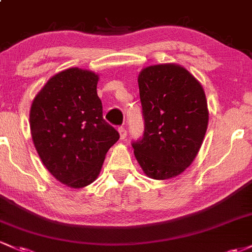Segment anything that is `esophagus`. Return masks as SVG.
<instances>
[{
	"label": "esophagus",
	"mask_w": 252,
	"mask_h": 252,
	"mask_svg": "<svg viewBox=\"0 0 252 252\" xmlns=\"http://www.w3.org/2000/svg\"><path fill=\"white\" fill-rule=\"evenodd\" d=\"M118 132H120V139L121 140H124L126 137V128H123V126H121V128H118Z\"/></svg>",
	"instance_id": "obj_1"
}]
</instances>
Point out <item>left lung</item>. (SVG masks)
Listing matches in <instances>:
<instances>
[{
  "label": "left lung",
  "mask_w": 252,
  "mask_h": 252,
  "mask_svg": "<svg viewBox=\"0 0 252 252\" xmlns=\"http://www.w3.org/2000/svg\"><path fill=\"white\" fill-rule=\"evenodd\" d=\"M145 132L132 143L145 175L165 181L183 173L202 146L209 112L202 85L175 63L149 65L137 77Z\"/></svg>",
  "instance_id": "1"
}]
</instances>
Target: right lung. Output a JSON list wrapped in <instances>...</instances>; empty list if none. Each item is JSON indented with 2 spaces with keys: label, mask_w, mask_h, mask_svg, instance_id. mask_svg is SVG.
I'll return each instance as SVG.
<instances>
[{
  "label": "right lung",
  "mask_w": 252,
  "mask_h": 252,
  "mask_svg": "<svg viewBox=\"0 0 252 252\" xmlns=\"http://www.w3.org/2000/svg\"><path fill=\"white\" fill-rule=\"evenodd\" d=\"M99 75L69 68L50 77L33 99L30 128L46 170L74 189L98 178L120 134L104 121L96 93Z\"/></svg>",
  "instance_id": "1"
}]
</instances>
